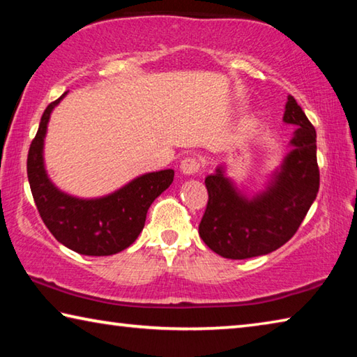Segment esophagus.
I'll return each instance as SVG.
<instances>
[{
	"instance_id": "obj_1",
	"label": "esophagus",
	"mask_w": 357,
	"mask_h": 357,
	"mask_svg": "<svg viewBox=\"0 0 357 357\" xmlns=\"http://www.w3.org/2000/svg\"><path fill=\"white\" fill-rule=\"evenodd\" d=\"M179 168L184 174H195L202 170V164H200V160H198V157L187 155L183 160H181Z\"/></svg>"
}]
</instances>
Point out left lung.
Returning <instances> with one entry per match:
<instances>
[{"label":"left lung","mask_w":357,"mask_h":357,"mask_svg":"<svg viewBox=\"0 0 357 357\" xmlns=\"http://www.w3.org/2000/svg\"><path fill=\"white\" fill-rule=\"evenodd\" d=\"M283 121L298 126L293 148L261 195L241 197L220 168L204 179L208 204L198 233L223 258L245 259L277 250L294 236L317 198V130L293 96H288Z\"/></svg>","instance_id":"1"}]
</instances>
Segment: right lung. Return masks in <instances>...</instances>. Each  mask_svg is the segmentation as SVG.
<instances>
[{"label":"right lung","mask_w":357,"mask_h":357,"mask_svg":"<svg viewBox=\"0 0 357 357\" xmlns=\"http://www.w3.org/2000/svg\"><path fill=\"white\" fill-rule=\"evenodd\" d=\"M64 96L45 108L28 151L26 172L36 208L48 231L68 249L89 257L113 255L134 244L151 203L170 187L174 172L143 174L112 195L96 200H80L59 192L47 178L42 148L48 118Z\"/></svg>","instance_id":"right-lung-1"}]
</instances>
